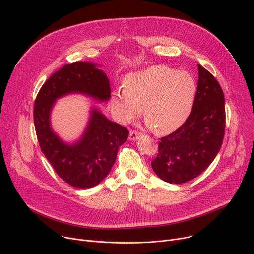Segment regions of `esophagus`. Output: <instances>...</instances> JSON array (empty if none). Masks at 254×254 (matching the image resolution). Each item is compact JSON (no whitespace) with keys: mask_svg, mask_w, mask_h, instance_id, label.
<instances>
[{"mask_svg":"<svg viewBox=\"0 0 254 254\" xmlns=\"http://www.w3.org/2000/svg\"><path fill=\"white\" fill-rule=\"evenodd\" d=\"M141 135V133L139 132V131H135V130H130V132H129V136H128V139L130 140V141H135L137 137H139Z\"/></svg>","mask_w":254,"mask_h":254,"instance_id":"esophagus-1","label":"esophagus"}]
</instances>
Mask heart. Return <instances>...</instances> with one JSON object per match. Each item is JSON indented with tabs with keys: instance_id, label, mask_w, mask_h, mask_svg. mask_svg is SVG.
Returning <instances> with one entry per match:
<instances>
[{
	"instance_id": "obj_1",
	"label": "heart",
	"mask_w": 254,
	"mask_h": 254,
	"mask_svg": "<svg viewBox=\"0 0 254 254\" xmlns=\"http://www.w3.org/2000/svg\"><path fill=\"white\" fill-rule=\"evenodd\" d=\"M196 96L194 78L166 65H153L128 74L125 87L113 91L110 107L124 124L134 120L144 105L148 125L158 133L181 127L192 110Z\"/></svg>"
}]
</instances>
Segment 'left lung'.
Returning a JSON list of instances; mask_svg holds the SVG:
<instances>
[{"instance_id":"left-lung-1","label":"left lung","mask_w":254,"mask_h":254,"mask_svg":"<svg viewBox=\"0 0 254 254\" xmlns=\"http://www.w3.org/2000/svg\"><path fill=\"white\" fill-rule=\"evenodd\" d=\"M198 82L192 110L172 133L161 137L152 168L159 178L179 184L192 180L213 162L225 133V98L216 78L197 64Z\"/></svg>"}]
</instances>
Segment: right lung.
Wrapping results in <instances>:
<instances>
[{
	"mask_svg": "<svg viewBox=\"0 0 254 254\" xmlns=\"http://www.w3.org/2000/svg\"><path fill=\"white\" fill-rule=\"evenodd\" d=\"M72 93L107 101L109 80L95 64L75 62L64 65L42 85L36 96L35 131L40 149L57 174L74 188L90 189L107 176L119 148L127 140L128 130L93 108L81 139L72 145L64 143L52 129L50 117L56 100Z\"/></svg>",
	"mask_w": 254,
	"mask_h": 254,
	"instance_id": "right-lung-1",
	"label": "right lung"
}]
</instances>
